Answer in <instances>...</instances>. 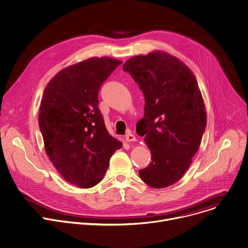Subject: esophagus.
I'll list each match as a JSON object with an SVG mask.
<instances>
[{
	"mask_svg": "<svg viewBox=\"0 0 248 248\" xmlns=\"http://www.w3.org/2000/svg\"><path fill=\"white\" fill-rule=\"evenodd\" d=\"M125 141L126 142H134V141H136V137H135V135H133L132 133L129 132L125 135Z\"/></svg>",
	"mask_w": 248,
	"mask_h": 248,
	"instance_id": "34e87169",
	"label": "esophagus"
}]
</instances>
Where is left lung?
Returning <instances> with one entry per match:
<instances>
[{
	"label": "left lung",
	"instance_id": "obj_1",
	"mask_svg": "<svg viewBox=\"0 0 248 248\" xmlns=\"http://www.w3.org/2000/svg\"><path fill=\"white\" fill-rule=\"evenodd\" d=\"M145 97L136 132L152 154L140 178L155 189L179 181L200 148L206 112L198 80L179 58L161 50L131 57L123 66Z\"/></svg>",
	"mask_w": 248,
	"mask_h": 248
}]
</instances>
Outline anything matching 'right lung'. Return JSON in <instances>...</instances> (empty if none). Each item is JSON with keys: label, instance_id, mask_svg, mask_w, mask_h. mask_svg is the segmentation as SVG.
I'll return each instance as SVG.
<instances>
[{"label": "right lung", "instance_id": "add662e5", "mask_svg": "<svg viewBox=\"0 0 248 248\" xmlns=\"http://www.w3.org/2000/svg\"><path fill=\"white\" fill-rule=\"evenodd\" d=\"M122 63L88 58L59 71L44 91L39 125L46 153L60 175L78 188L98 184L123 146L109 134L97 108L100 87Z\"/></svg>", "mask_w": 248, "mask_h": 248}]
</instances>
